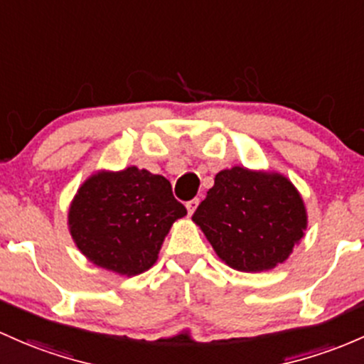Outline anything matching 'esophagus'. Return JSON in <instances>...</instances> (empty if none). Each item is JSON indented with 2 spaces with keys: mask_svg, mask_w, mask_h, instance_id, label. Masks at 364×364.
<instances>
[{
  "mask_svg": "<svg viewBox=\"0 0 364 364\" xmlns=\"http://www.w3.org/2000/svg\"><path fill=\"white\" fill-rule=\"evenodd\" d=\"M198 202H200V200H198V198H191V200L186 202V209H188V214H190V215L195 213V209H197Z\"/></svg>",
  "mask_w": 364,
  "mask_h": 364,
  "instance_id": "34e87169",
  "label": "esophagus"
}]
</instances>
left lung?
Instances as JSON below:
<instances>
[{
	"mask_svg": "<svg viewBox=\"0 0 364 364\" xmlns=\"http://www.w3.org/2000/svg\"><path fill=\"white\" fill-rule=\"evenodd\" d=\"M215 254L233 269L255 273L285 261L307 225L304 202L277 173L221 171L193 214Z\"/></svg>",
	"mask_w": 364,
	"mask_h": 364,
	"instance_id": "obj_1",
	"label": "left lung"
}]
</instances>
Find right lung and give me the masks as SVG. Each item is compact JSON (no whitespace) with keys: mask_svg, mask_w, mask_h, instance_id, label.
<instances>
[{"mask_svg":"<svg viewBox=\"0 0 364 364\" xmlns=\"http://www.w3.org/2000/svg\"><path fill=\"white\" fill-rule=\"evenodd\" d=\"M185 214L164 176L133 166L91 176L72 202L69 225L91 262L133 277L155 264L167 231Z\"/></svg>","mask_w":364,"mask_h":364,"instance_id":"1","label":"right lung"}]
</instances>
